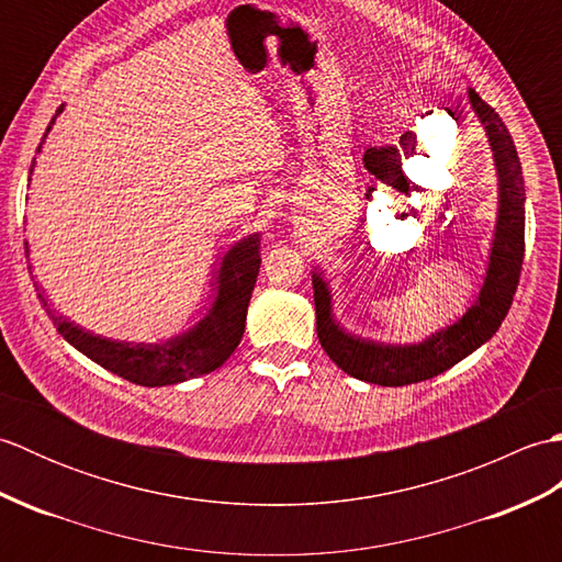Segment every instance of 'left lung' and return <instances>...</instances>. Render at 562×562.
I'll return each mask as SVG.
<instances>
[{"label": "left lung", "mask_w": 562, "mask_h": 562, "mask_svg": "<svg viewBox=\"0 0 562 562\" xmlns=\"http://www.w3.org/2000/svg\"><path fill=\"white\" fill-rule=\"evenodd\" d=\"M469 103L485 130L497 171V220L485 278L475 302L453 324L420 342H381L355 336L333 316V294L324 272H312L316 333L321 348L345 374L379 386H408L461 362L495 336L517 292L524 260V176L517 147L503 117L469 89Z\"/></svg>", "instance_id": "1"}]
</instances>
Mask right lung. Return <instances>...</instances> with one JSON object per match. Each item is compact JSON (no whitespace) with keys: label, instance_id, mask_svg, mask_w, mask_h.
<instances>
[{"label":"right lung","instance_id":"right-lung-1","mask_svg":"<svg viewBox=\"0 0 562 562\" xmlns=\"http://www.w3.org/2000/svg\"><path fill=\"white\" fill-rule=\"evenodd\" d=\"M65 105H59L55 117L47 125L43 142L50 133L57 115L63 113ZM38 145V151L43 147ZM35 159L31 164L33 173ZM31 181V178H29ZM26 258H29V241ZM31 270V266H29ZM260 270V236L248 234L241 241H236L226 254L214 274V302L193 328H188L169 340L159 342H127L97 336L93 330L81 328L75 321L57 314L45 290L38 282L35 292L43 302L47 316L55 324L57 333L63 336L71 348L87 355L91 362L101 364L109 372L123 376L139 386H171L181 381L210 374L220 369L234 355L236 345L241 342L246 328V312L250 294L256 288V278Z\"/></svg>","mask_w":562,"mask_h":562}]
</instances>
